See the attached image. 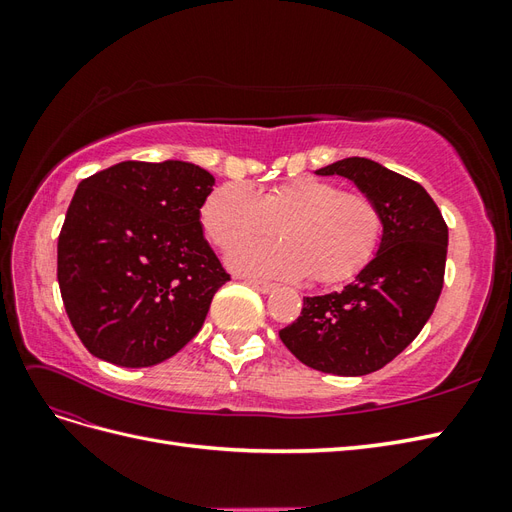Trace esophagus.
Masks as SVG:
<instances>
[{
    "label": "esophagus",
    "instance_id": "esophagus-1",
    "mask_svg": "<svg viewBox=\"0 0 512 512\" xmlns=\"http://www.w3.org/2000/svg\"><path fill=\"white\" fill-rule=\"evenodd\" d=\"M247 284H250L254 290L262 292V294H269L275 290V284H269V282H260V280H247Z\"/></svg>",
    "mask_w": 512,
    "mask_h": 512
}]
</instances>
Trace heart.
<instances>
[{
  "label": "heart",
  "mask_w": 512,
  "mask_h": 512,
  "mask_svg": "<svg viewBox=\"0 0 512 512\" xmlns=\"http://www.w3.org/2000/svg\"><path fill=\"white\" fill-rule=\"evenodd\" d=\"M209 239L224 247L269 235L277 226L282 241H252L228 254V265L247 273L339 284L359 273L376 254L382 218L363 194H342L339 185L301 177L254 192L226 183L200 209Z\"/></svg>",
  "instance_id": "b5f03b06"
}]
</instances>
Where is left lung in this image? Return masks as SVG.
<instances>
[{
	"label": "left lung",
	"instance_id": "obj_1",
	"mask_svg": "<svg viewBox=\"0 0 512 512\" xmlns=\"http://www.w3.org/2000/svg\"><path fill=\"white\" fill-rule=\"evenodd\" d=\"M352 181L380 211L378 250L339 292L303 297L301 316L280 331L297 359L324 374L365 376L412 344L433 314L446 267L448 228L421 183L367 158L316 170Z\"/></svg>",
	"mask_w": 512,
	"mask_h": 512
}]
</instances>
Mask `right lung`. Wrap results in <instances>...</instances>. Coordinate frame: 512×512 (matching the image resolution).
Segmentation results:
<instances>
[{"mask_svg": "<svg viewBox=\"0 0 512 512\" xmlns=\"http://www.w3.org/2000/svg\"><path fill=\"white\" fill-rule=\"evenodd\" d=\"M215 179L181 160L121 162L79 183L57 241V282L85 348L151 367L200 331L230 277L200 209Z\"/></svg>", "mask_w": 512, "mask_h": 512, "instance_id": "obj_1", "label": "right lung"}]
</instances>
